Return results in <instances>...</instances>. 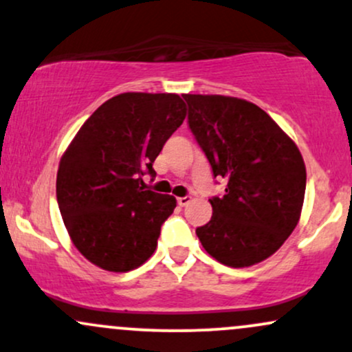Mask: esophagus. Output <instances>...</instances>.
Here are the masks:
<instances>
[{"label": "esophagus", "mask_w": 352, "mask_h": 352, "mask_svg": "<svg viewBox=\"0 0 352 352\" xmlns=\"http://www.w3.org/2000/svg\"><path fill=\"white\" fill-rule=\"evenodd\" d=\"M177 201H179V205H180V207H185V205H188L190 201H192V197H190V195L179 197V199H177Z\"/></svg>", "instance_id": "34e87169"}]
</instances>
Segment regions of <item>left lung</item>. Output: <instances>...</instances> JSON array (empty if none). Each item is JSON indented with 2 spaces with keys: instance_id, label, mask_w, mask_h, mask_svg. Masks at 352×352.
<instances>
[{
  "instance_id": "8db88e82",
  "label": "left lung",
  "mask_w": 352,
  "mask_h": 352,
  "mask_svg": "<svg viewBox=\"0 0 352 352\" xmlns=\"http://www.w3.org/2000/svg\"><path fill=\"white\" fill-rule=\"evenodd\" d=\"M188 125L212 165L227 180L210 199L213 215L197 236L210 256L232 268L260 263L296 228L306 167L293 139L263 109L230 96L184 94Z\"/></svg>"
}]
</instances>
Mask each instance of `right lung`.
Returning a JSON list of instances; mask_svg holds the SVG:
<instances>
[{
    "instance_id": "1",
    "label": "right lung",
    "mask_w": 352,
    "mask_h": 352,
    "mask_svg": "<svg viewBox=\"0 0 352 352\" xmlns=\"http://www.w3.org/2000/svg\"><path fill=\"white\" fill-rule=\"evenodd\" d=\"M177 94L124 92L94 112L63 153L56 195L72 243L106 272L144 265L157 248L175 197L145 190L164 144L184 122Z\"/></svg>"
}]
</instances>
